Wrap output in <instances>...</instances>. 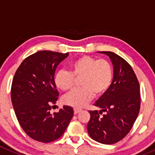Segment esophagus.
I'll list each match as a JSON object with an SVG mask.
<instances>
[{"label": "esophagus", "mask_w": 155, "mask_h": 155, "mask_svg": "<svg viewBox=\"0 0 155 155\" xmlns=\"http://www.w3.org/2000/svg\"><path fill=\"white\" fill-rule=\"evenodd\" d=\"M81 111V108H74V114L75 115H76V114L79 113V112Z\"/></svg>", "instance_id": "34e87169"}]
</instances>
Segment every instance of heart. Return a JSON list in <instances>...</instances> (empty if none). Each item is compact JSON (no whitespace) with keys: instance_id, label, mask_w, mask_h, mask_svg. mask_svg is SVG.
<instances>
[{"instance_id":"b5f03b06","label":"heart","mask_w":155,"mask_h":155,"mask_svg":"<svg viewBox=\"0 0 155 155\" xmlns=\"http://www.w3.org/2000/svg\"><path fill=\"white\" fill-rule=\"evenodd\" d=\"M70 72L65 69L59 70L54 77L56 87L60 90L72 89L75 77L80 78L79 85L82 87L73 89L63 97L66 105L82 107L92 100L95 94L101 95L112 85L113 68L108 60L82 56L76 58L69 64Z\"/></svg>"}]
</instances>
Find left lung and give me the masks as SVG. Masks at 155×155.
<instances>
[{
    "label": "left lung",
    "mask_w": 155,
    "mask_h": 155,
    "mask_svg": "<svg viewBox=\"0 0 155 155\" xmlns=\"http://www.w3.org/2000/svg\"><path fill=\"white\" fill-rule=\"evenodd\" d=\"M110 58L113 65V80L108 90L94 105L100 111H89L87 125L89 136L105 144L123 139L132 128L141 105L139 82L131 66L118 55L109 51L99 52ZM103 111L107 113L102 117Z\"/></svg>",
    "instance_id": "8db88e82"
}]
</instances>
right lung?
Returning <instances> with one entry per match:
<instances>
[{"label":"right lung","instance_id":"obj_1","mask_svg":"<svg viewBox=\"0 0 155 155\" xmlns=\"http://www.w3.org/2000/svg\"><path fill=\"white\" fill-rule=\"evenodd\" d=\"M69 53L42 50L27 57L14 74L11 101L19 123L26 134L43 143L63 135L73 116L72 107L64 105L52 115L59 96L54 82L56 67Z\"/></svg>","mask_w":155,"mask_h":155}]
</instances>
